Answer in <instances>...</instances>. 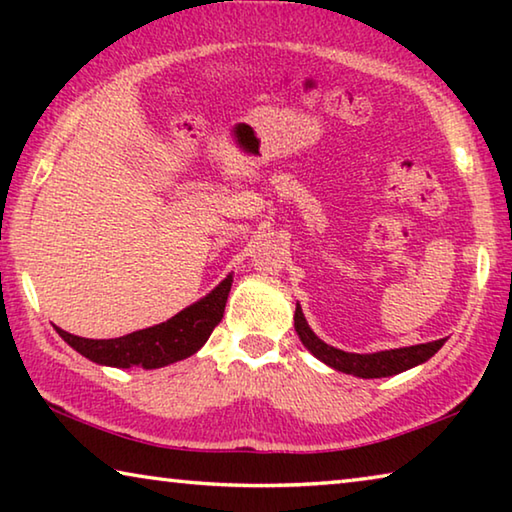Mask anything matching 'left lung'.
<instances>
[{"instance_id": "left-lung-1", "label": "left lung", "mask_w": 512, "mask_h": 512, "mask_svg": "<svg viewBox=\"0 0 512 512\" xmlns=\"http://www.w3.org/2000/svg\"><path fill=\"white\" fill-rule=\"evenodd\" d=\"M296 332L300 336V341L305 348L318 357L323 363H327L329 368L341 370L345 375H354V377H363V379H377V377H391L397 375V372H404L418 363H424L431 359L440 348H443L445 339L440 341H431V343H420V345H411V348H400V350H384V352H375V354H354V352H343L336 350L332 345H327L318 339V336L311 332V327L307 325L305 316H302L300 305H296Z\"/></svg>"}]
</instances>
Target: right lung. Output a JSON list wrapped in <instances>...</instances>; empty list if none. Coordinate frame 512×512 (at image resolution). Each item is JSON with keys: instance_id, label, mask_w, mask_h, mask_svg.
I'll list each match as a JSON object with an SVG mask.
<instances>
[{"instance_id": "add662e5", "label": "right lung", "mask_w": 512, "mask_h": 512, "mask_svg": "<svg viewBox=\"0 0 512 512\" xmlns=\"http://www.w3.org/2000/svg\"><path fill=\"white\" fill-rule=\"evenodd\" d=\"M230 287L232 275L225 277L210 296H205L196 305L183 309L180 314L169 318L167 323L140 329V332L126 334L121 339L92 341L69 334L65 329H58V334L76 352H81L83 357H88L94 363H103V366H142L146 370L162 368L169 366V363L192 357L194 352L203 348L205 341L214 332V327L221 323Z\"/></svg>"}]
</instances>
